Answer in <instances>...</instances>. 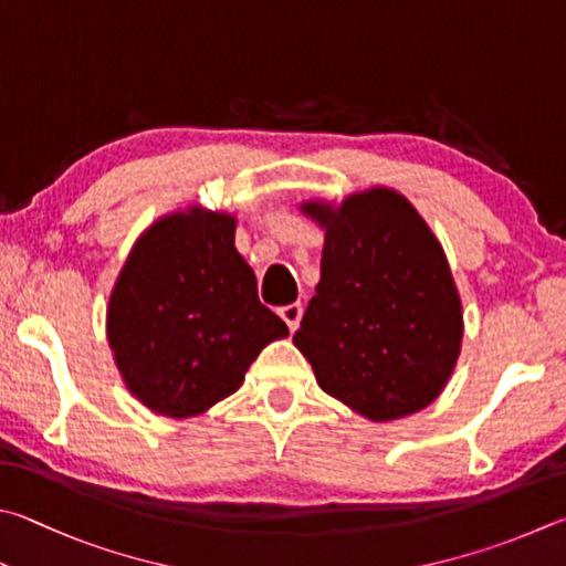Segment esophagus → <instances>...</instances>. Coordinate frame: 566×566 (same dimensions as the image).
I'll list each match as a JSON object with an SVG mask.
<instances>
[{"label":"esophagus","instance_id":"esophagus-1","mask_svg":"<svg viewBox=\"0 0 566 566\" xmlns=\"http://www.w3.org/2000/svg\"><path fill=\"white\" fill-rule=\"evenodd\" d=\"M280 316L284 318V324L290 326V332H296V326H300V318H302V304H286L280 310Z\"/></svg>","mask_w":566,"mask_h":566}]
</instances>
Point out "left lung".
I'll list each match as a JSON object with an SVG mask.
<instances>
[{"mask_svg": "<svg viewBox=\"0 0 566 566\" xmlns=\"http://www.w3.org/2000/svg\"><path fill=\"white\" fill-rule=\"evenodd\" d=\"M322 224V280L294 346L328 396L371 420L433 403L460 354L462 312L443 248L403 195L374 188L306 202Z\"/></svg>", "mask_w": 566, "mask_h": 566, "instance_id": "obj_1", "label": "left lung"}]
</instances>
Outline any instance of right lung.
<instances>
[{
  "instance_id": "add662e5",
  "label": "right lung",
  "mask_w": 566,
  "mask_h": 566,
  "mask_svg": "<svg viewBox=\"0 0 566 566\" xmlns=\"http://www.w3.org/2000/svg\"><path fill=\"white\" fill-rule=\"evenodd\" d=\"M106 332L130 394L188 418L234 394L256 354L290 328L256 296L234 218L195 210L140 234L111 292Z\"/></svg>"
}]
</instances>
